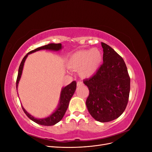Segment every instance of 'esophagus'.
<instances>
[{
    "label": "esophagus",
    "instance_id": "1",
    "mask_svg": "<svg viewBox=\"0 0 152 152\" xmlns=\"http://www.w3.org/2000/svg\"><path fill=\"white\" fill-rule=\"evenodd\" d=\"M83 84H83V82H82V81H79V82H77V86H82Z\"/></svg>",
    "mask_w": 152,
    "mask_h": 152
}]
</instances>
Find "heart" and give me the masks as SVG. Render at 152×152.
Returning <instances> with one entry per match:
<instances>
[{"mask_svg":"<svg viewBox=\"0 0 152 152\" xmlns=\"http://www.w3.org/2000/svg\"><path fill=\"white\" fill-rule=\"evenodd\" d=\"M103 56L98 49L82 50L72 54L66 62L67 66L73 70H79L83 77H89L98 72L102 65Z\"/></svg>","mask_w":152,"mask_h":152,"instance_id":"b5f03b06","label":"heart"}]
</instances>
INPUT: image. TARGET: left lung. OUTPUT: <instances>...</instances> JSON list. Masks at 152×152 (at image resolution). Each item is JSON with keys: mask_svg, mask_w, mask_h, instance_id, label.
<instances>
[{"mask_svg": "<svg viewBox=\"0 0 152 152\" xmlns=\"http://www.w3.org/2000/svg\"><path fill=\"white\" fill-rule=\"evenodd\" d=\"M103 63L96 74L83 82L89 90L87 110L96 121H112L125 110L130 92V77L122 58L102 42Z\"/></svg>", "mask_w": 152, "mask_h": 152, "instance_id": "obj_1", "label": "left lung"}]
</instances>
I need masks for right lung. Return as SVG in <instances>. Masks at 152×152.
Here are the masks:
<instances>
[{"label": "right lung", "instance_id": "add662e5", "mask_svg": "<svg viewBox=\"0 0 152 152\" xmlns=\"http://www.w3.org/2000/svg\"><path fill=\"white\" fill-rule=\"evenodd\" d=\"M62 48H63V46L61 44H49L48 45H44V46L37 48L33 50H31V51L29 52L28 54H26V56L23 58V59H22L19 67V70H18V74L17 80H16V89L18 90V84H19V82L22 75L23 69L25 60L29 54L34 53L36 51H39L40 50H53V51H58V50H60ZM76 87H77L76 82L73 81L71 84L63 87L60 93V96H59L58 107L56 108V110H54V112H53L48 117L42 118H35L34 116H32L31 115H30L29 113L27 112L26 111V110L23 107V106H21L23 110L25 113L26 115V116L28 117L30 120L35 122L37 124H40V125H42V126H50L55 125V124L60 121L63 118V116L65 115V113L68 107L69 102H70L72 96L73 95V94H74L75 91L76 90Z\"/></svg>", "mask_w": 152, "mask_h": 152}]
</instances>
